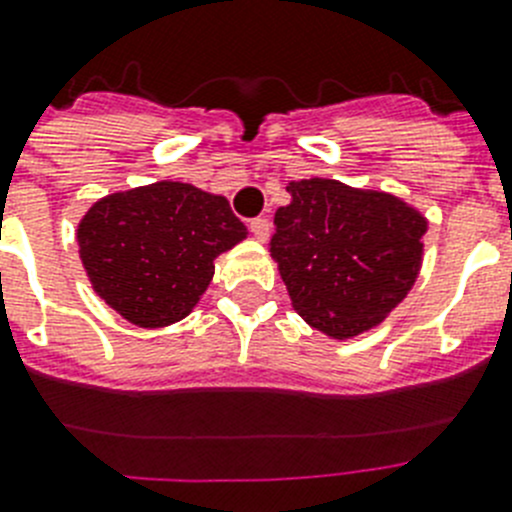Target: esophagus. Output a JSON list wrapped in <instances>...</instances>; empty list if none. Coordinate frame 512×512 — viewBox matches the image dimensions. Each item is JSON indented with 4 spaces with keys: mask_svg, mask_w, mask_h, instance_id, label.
I'll list each match as a JSON object with an SVG mask.
<instances>
[{
    "mask_svg": "<svg viewBox=\"0 0 512 512\" xmlns=\"http://www.w3.org/2000/svg\"><path fill=\"white\" fill-rule=\"evenodd\" d=\"M248 228H251V233H253V238H256V241H269V233H271V225H269V220H266V217H256V220H251V225H248Z\"/></svg>",
    "mask_w": 512,
    "mask_h": 512,
    "instance_id": "esophagus-1",
    "label": "esophagus"
}]
</instances>
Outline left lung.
<instances>
[{"label": "left lung", "mask_w": 512, "mask_h": 512, "mask_svg": "<svg viewBox=\"0 0 512 512\" xmlns=\"http://www.w3.org/2000/svg\"><path fill=\"white\" fill-rule=\"evenodd\" d=\"M287 192L269 251L292 307L336 341L377 328L418 279L428 220L395 194L336 179H300Z\"/></svg>", "instance_id": "8db88e82"}]
</instances>
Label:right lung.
Returning <instances> with one entry per match:
<instances>
[{"label":"right lung","mask_w":512,"mask_h":512,"mask_svg":"<svg viewBox=\"0 0 512 512\" xmlns=\"http://www.w3.org/2000/svg\"><path fill=\"white\" fill-rule=\"evenodd\" d=\"M246 235L223 194L166 179L94 202L76 243L99 300L138 328H164L187 318L217 256Z\"/></svg>","instance_id":"obj_1"}]
</instances>
